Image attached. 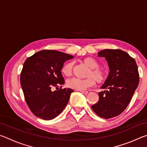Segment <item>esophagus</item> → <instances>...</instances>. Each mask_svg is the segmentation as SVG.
<instances>
[{
  "label": "esophagus",
  "instance_id": "1",
  "mask_svg": "<svg viewBox=\"0 0 147 147\" xmlns=\"http://www.w3.org/2000/svg\"><path fill=\"white\" fill-rule=\"evenodd\" d=\"M82 93H84V94H88V91H84V90H80V91Z\"/></svg>",
  "mask_w": 147,
  "mask_h": 147
}]
</instances>
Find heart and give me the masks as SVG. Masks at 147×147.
Listing matches in <instances>:
<instances>
[{
  "mask_svg": "<svg viewBox=\"0 0 147 147\" xmlns=\"http://www.w3.org/2000/svg\"><path fill=\"white\" fill-rule=\"evenodd\" d=\"M84 64H86L90 71L89 72L88 78L79 79L73 78L69 80L67 82V85L71 89L74 90H85L89 87L94 85L96 81L98 83H101L105 80V74L101 69H98L99 63L95 59L91 57H86L82 59ZM73 64L72 62H67L61 68V73L65 76H70L73 73Z\"/></svg>",
  "mask_w": 147,
  "mask_h": 147,
  "instance_id": "b5f03b06",
  "label": "heart"
}]
</instances>
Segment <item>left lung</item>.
<instances>
[{
    "mask_svg": "<svg viewBox=\"0 0 147 147\" xmlns=\"http://www.w3.org/2000/svg\"><path fill=\"white\" fill-rule=\"evenodd\" d=\"M108 62L109 73L99 92V100L91 106L96 115L104 119L116 117L130 103L139 82L136 62L120 49H104L98 52Z\"/></svg>",
    "mask_w": 147,
    "mask_h": 147,
    "instance_id": "1",
    "label": "left lung"
}]
</instances>
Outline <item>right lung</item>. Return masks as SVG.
I'll use <instances>...</instances> for the list:
<instances>
[{
    "instance_id": "obj_1",
    "label": "right lung",
    "mask_w": 147,
    "mask_h": 147,
    "mask_svg": "<svg viewBox=\"0 0 147 147\" xmlns=\"http://www.w3.org/2000/svg\"><path fill=\"white\" fill-rule=\"evenodd\" d=\"M73 58L59 51L43 50L24 61L20 81L26 103L36 116L51 120L65 108L74 90L58 86L65 83L61 72L63 63ZM54 86L57 90L52 91Z\"/></svg>"
}]
</instances>
